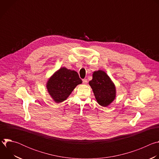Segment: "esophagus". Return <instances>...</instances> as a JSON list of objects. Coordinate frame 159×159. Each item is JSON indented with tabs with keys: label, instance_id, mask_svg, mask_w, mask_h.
I'll list each match as a JSON object with an SVG mask.
<instances>
[{
	"label": "esophagus",
	"instance_id": "34e87169",
	"mask_svg": "<svg viewBox=\"0 0 159 159\" xmlns=\"http://www.w3.org/2000/svg\"><path fill=\"white\" fill-rule=\"evenodd\" d=\"M82 82H83V84H87V80L84 79L82 80Z\"/></svg>",
	"mask_w": 159,
	"mask_h": 159
}]
</instances>
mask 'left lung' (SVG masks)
<instances>
[{
    "instance_id": "8db88e82",
    "label": "left lung",
    "mask_w": 159,
    "mask_h": 159,
    "mask_svg": "<svg viewBox=\"0 0 159 159\" xmlns=\"http://www.w3.org/2000/svg\"><path fill=\"white\" fill-rule=\"evenodd\" d=\"M89 84L93 89L98 103L101 106L107 107L115 99L116 86L104 71H94L93 79L89 81Z\"/></svg>"
}]
</instances>
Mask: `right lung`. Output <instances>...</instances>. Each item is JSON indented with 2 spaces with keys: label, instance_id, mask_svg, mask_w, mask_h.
Returning a JSON list of instances; mask_svg holds the SVG:
<instances>
[{
  "label": "right lung",
  "instance_id": "add662e5",
  "mask_svg": "<svg viewBox=\"0 0 159 159\" xmlns=\"http://www.w3.org/2000/svg\"><path fill=\"white\" fill-rule=\"evenodd\" d=\"M82 83L77 72L63 66L48 79L46 87L53 101L60 103L69 98L77 85Z\"/></svg>",
  "mask_w": 159,
  "mask_h": 159
}]
</instances>
